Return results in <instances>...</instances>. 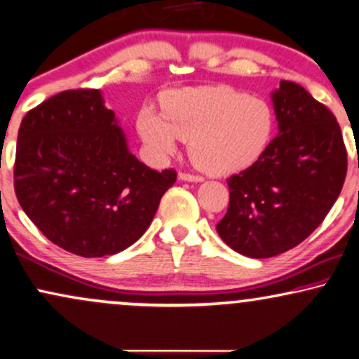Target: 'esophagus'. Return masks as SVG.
<instances>
[{"label": "esophagus", "instance_id": "34e87169", "mask_svg": "<svg viewBox=\"0 0 359 359\" xmlns=\"http://www.w3.org/2000/svg\"><path fill=\"white\" fill-rule=\"evenodd\" d=\"M178 178H180L181 181H191V183H201V181H204L203 176L186 173V171H181V173L178 175Z\"/></svg>", "mask_w": 359, "mask_h": 359}]
</instances>
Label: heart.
<instances>
[{"label":"heart","instance_id":"heart-1","mask_svg":"<svg viewBox=\"0 0 359 359\" xmlns=\"http://www.w3.org/2000/svg\"><path fill=\"white\" fill-rule=\"evenodd\" d=\"M163 114L138 111L140 137L158 158L189 142L194 165L209 175H229L259 160L272 138L276 117L269 102L232 87H188L166 92Z\"/></svg>","mask_w":359,"mask_h":359}]
</instances>
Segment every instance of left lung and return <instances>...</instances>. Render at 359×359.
Returning <instances> with one entry per match:
<instances>
[{
    "label": "left lung",
    "instance_id": "obj_1",
    "mask_svg": "<svg viewBox=\"0 0 359 359\" xmlns=\"http://www.w3.org/2000/svg\"><path fill=\"white\" fill-rule=\"evenodd\" d=\"M277 137L259 160L227 180L221 239L252 259L299 245L322 224L341 193L348 156L334 115L304 87L282 81L272 94Z\"/></svg>",
    "mask_w": 359,
    "mask_h": 359
}]
</instances>
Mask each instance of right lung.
<instances>
[{
	"instance_id": "right-lung-1",
	"label": "right lung",
	"mask_w": 359,
	"mask_h": 359,
	"mask_svg": "<svg viewBox=\"0 0 359 359\" xmlns=\"http://www.w3.org/2000/svg\"><path fill=\"white\" fill-rule=\"evenodd\" d=\"M175 170L132 155L97 88L64 90L26 114L18 132L15 191L50 242L82 257L130 248L151 224Z\"/></svg>"
}]
</instances>
